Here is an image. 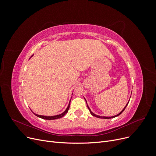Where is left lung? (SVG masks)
I'll return each mask as SVG.
<instances>
[{"mask_svg": "<svg viewBox=\"0 0 156 156\" xmlns=\"http://www.w3.org/2000/svg\"><path fill=\"white\" fill-rule=\"evenodd\" d=\"M86 102H87V101H86ZM128 103L129 102H127V103L126 104V105L125 106V107L123 108V110H122L120 113H119V114H118L117 115H115V116H99V115H95L94 114V113H93L92 111H91V110H90V108H89V107H88V105H87V107H88V109H89V111H90V114L92 115V116H95V117H97V118H99V119H112V118H115V117H116V116H119L121 113H122V112H123L124 110H125V108H126V107H127V104H128Z\"/></svg>", "mask_w": 156, "mask_h": 156, "instance_id": "1", "label": "left lung"}]
</instances>
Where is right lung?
<instances>
[{"label": "right lung", "instance_id": "1", "mask_svg": "<svg viewBox=\"0 0 156 156\" xmlns=\"http://www.w3.org/2000/svg\"><path fill=\"white\" fill-rule=\"evenodd\" d=\"M33 56V55H32ZM70 101H71V100L69 101V104H68V107L66 108V109L65 111H64V112H63L62 114H60V115H55V116H44V115H36V114H35L34 112H33L34 113V114L36 116H37V117H39V118H41V119H45V120H55V119H60V118H62V117H63L66 114V113L68 112V110H69V105H70Z\"/></svg>", "mask_w": 156, "mask_h": 156}]
</instances>
